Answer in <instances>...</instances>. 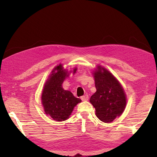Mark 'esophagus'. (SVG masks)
I'll use <instances>...</instances> for the list:
<instances>
[{
  "instance_id": "1",
  "label": "esophagus",
  "mask_w": 157,
  "mask_h": 157,
  "mask_svg": "<svg viewBox=\"0 0 157 157\" xmlns=\"http://www.w3.org/2000/svg\"><path fill=\"white\" fill-rule=\"evenodd\" d=\"M81 100L82 101H87V100H89L88 95H83V96H82L81 97Z\"/></svg>"
}]
</instances>
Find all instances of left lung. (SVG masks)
I'll use <instances>...</instances> for the list:
<instances>
[{
	"instance_id": "obj_1",
	"label": "left lung",
	"mask_w": 157,
	"mask_h": 157,
	"mask_svg": "<svg viewBox=\"0 0 157 157\" xmlns=\"http://www.w3.org/2000/svg\"><path fill=\"white\" fill-rule=\"evenodd\" d=\"M96 92L90 102L95 109V115L104 123H111L122 115L125 109L127 97L124 89L113 74L102 66L93 71Z\"/></svg>"
}]
</instances>
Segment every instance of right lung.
<instances>
[{
    "instance_id": "add662e5",
    "label": "right lung",
    "mask_w": 157,
    "mask_h": 157,
    "mask_svg": "<svg viewBox=\"0 0 157 157\" xmlns=\"http://www.w3.org/2000/svg\"><path fill=\"white\" fill-rule=\"evenodd\" d=\"M77 68L70 72L63 69V65L53 68L44 86L41 94V104L45 113L54 121H63L71 115L73 109L82 100L75 98L70 91L63 89L62 83L69 73L75 74Z\"/></svg>"
}]
</instances>
